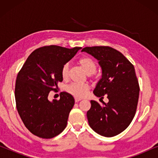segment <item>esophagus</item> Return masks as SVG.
Wrapping results in <instances>:
<instances>
[{"instance_id": "esophagus-1", "label": "esophagus", "mask_w": 158, "mask_h": 158, "mask_svg": "<svg viewBox=\"0 0 158 158\" xmlns=\"http://www.w3.org/2000/svg\"><path fill=\"white\" fill-rule=\"evenodd\" d=\"M82 100V99L81 98H76V97H75V102H79V101H81Z\"/></svg>"}]
</instances>
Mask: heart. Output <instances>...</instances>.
I'll list each match as a JSON object with an SVG mask.
<instances>
[{"label": "heart", "mask_w": 158, "mask_h": 158, "mask_svg": "<svg viewBox=\"0 0 158 158\" xmlns=\"http://www.w3.org/2000/svg\"><path fill=\"white\" fill-rule=\"evenodd\" d=\"M78 64L87 75H90L96 73L97 64L92 58L89 57H82L78 60ZM69 75H70V65L68 63H65L61 69L62 79L64 81H67L69 78ZM89 85L87 84L72 83L66 88L67 92L76 98H83L85 96L89 91Z\"/></svg>", "instance_id": "1"}]
</instances>
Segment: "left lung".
<instances>
[{
    "mask_svg": "<svg viewBox=\"0 0 158 158\" xmlns=\"http://www.w3.org/2000/svg\"><path fill=\"white\" fill-rule=\"evenodd\" d=\"M81 52L96 58L102 71L94 90L102 104L90 101L88 124L98 135L114 137L125 130L135 115L139 87L135 68L120 52L111 47H88ZM103 95L107 96L108 103L102 101Z\"/></svg>",
    "mask_w": 158,
    "mask_h": 158,
    "instance_id": "8db88e82",
    "label": "left lung"
}]
</instances>
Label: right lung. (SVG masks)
I'll return each mask as SVG.
<instances>
[{
  "label": "right lung",
  "mask_w": 158,
  "mask_h": 158,
  "mask_svg": "<svg viewBox=\"0 0 158 158\" xmlns=\"http://www.w3.org/2000/svg\"><path fill=\"white\" fill-rule=\"evenodd\" d=\"M81 49L56 45L41 47L28 57L19 71L15 87L17 111L26 127L34 135L50 139L66 127L74 98L62 92L60 100L50 101L48 95L63 80L62 67Z\"/></svg>",
  "instance_id": "right-lung-1"
}]
</instances>
